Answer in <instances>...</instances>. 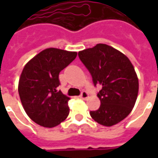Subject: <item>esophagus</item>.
<instances>
[{
  "instance_id": "34e87169",
  "label": "esophagus",
  "mask_w": 158,
  "mask_h": 158,
  "mask_svg": "<svg viewBox=\"0 0 158 158\" xmlns=\"http://www.w3.org/2000/svg\"><path fill=\"white\" fill-rule=\"evenodd\" d=\"M88 96H89V95H88V93L86 92V91H83L81 94H80V96H79V97L81 98V99H84L85 100L88 98Z\"/></svg>"
}]
</instances>
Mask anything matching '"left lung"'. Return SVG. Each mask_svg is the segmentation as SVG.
<instances>
[{"instance_id": "obj_1", "label": "left lung", "mask_w": 158, "mask_h": 158, "mask_svg": "<svg viewBox=\"0 0 158 158\" xmlns=\"http://www.w3.org/2000/svg\"><path fill=\"white\" fill-rule=\"evenodd\" d=\"M79 57L92 77L101 106L89 114L103 126H113L124 119L135 104L139 81L129 59L122 52L106 44L79 52Z\"/></svg>"}]
</instances>
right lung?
Wrapping results in <instances>:
<instances>
[{
	"mask_svg": "<svg viewBox=\"0 0 158 158\" xmlns=\"http://www.w3.org/2000/svg\"><path fill=\"white\" fill-rule=\"evenodd\" d=\"M77 52L45 49L24 66L19 94L28 116L43 127L52 128L69 116L70 100L57 87L59 73L76 58Z\"/></svg>",
	"mask_w": 158,
	"mask_h": 158,
	"instance_id": "obj_1",
	"label": "right lung"
}]
</instances>
